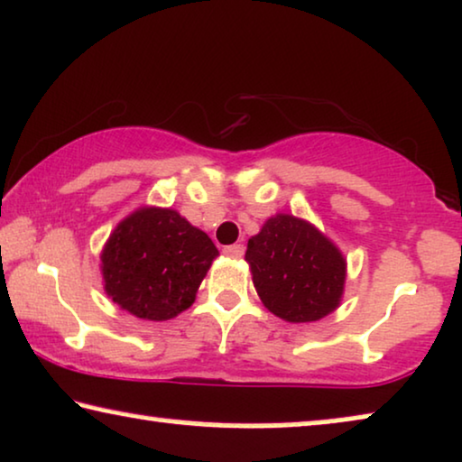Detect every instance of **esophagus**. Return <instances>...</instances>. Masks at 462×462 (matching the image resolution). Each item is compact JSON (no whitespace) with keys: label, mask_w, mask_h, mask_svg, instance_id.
<instances>
[{"label":"esophagus","mask_w":462,"mask_h":462,"mask_svg":"<svg viewBox=\"0 0 462 462\" xmlns=\"http://www.w3.org/2000/svg\"><path fill=\"white\" fill-rule=\"evenodd\" d=\"M225 254H226V256H233V258H239V256H244V245H242V244H233V245H226V248H225Z\"/></svg>","instance_id":"1"}]
</instances>
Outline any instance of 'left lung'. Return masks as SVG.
I'll return each mask as SVG.
<instances>
[{"instance_id":"obj_1","label":"left lung","mask_w":462,"mask_h":462,"mask_svg":"<svg viewBox=\"0 0 462 462\" xmlns=\"http://www.w3.org/2000/svg\"><path fill=\"white\" fill-rule=\"evenodd\" d=\"M250 264L263 305L290 324H311L340 307L346 258L313 223L280 212L248 239Z\"/></svg>"}]
</instances>
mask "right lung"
Returning <instances> with one entry per match:
<instances>
[{"mask_svg": "<svg viewBox=\"0 0 462 462\" xmlns=\"http://www.w3.org/2000/svg\"><path fill=\"white\" fill-rule=\"evenodd\" d=\"M217 256L212 239L174 208L141 206L103 245V288L125 313L168 321L193 305Z\"/></svg>", "mask_w": 462, "mask_h": 462, "instance_id": "1", "label": "right lung"}]
</instances>
